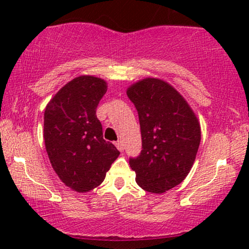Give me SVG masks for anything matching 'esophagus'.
<instances>
[{"mask_svg": "<svg viewBox=\"0 0 249 249\" xmlns=\"http://www.w3.org/2000/svg\"><path fill=\"white\" fill-rule=\"evenodd\" d=\"M115 146H117V148L119 149V151H120V152H122V151H124V142H122L121 141H118L117 142H115Z\"/></svg>", "mask_w": 249, "mask_h": 249, "instance_id": "34e87169", "label": "esophagus"}]
</instances>
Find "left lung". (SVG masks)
<instances>
[{"mask_svg": "<svg viewBox=\"0 0 249 249\" xmlns=\"http://www.w3.org/2000/svg\"><path fill=\"white\" fill-rule=\"evenodd\" d=\"M138 113L142 151L129 159L136 182L161 194L179 185L188 175L200 142L196 115L183 97L165 81L146 78L128 88Z\"/></svg>", "mask_w": 249, "mask_h": 249, "instance_id": "left-lung-1", "label": "left lung"}]
</instances>
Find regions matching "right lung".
Instances as JSON below:
<instances>
[{"label":"right lung","instance_id":"1","mask_svg":"<svg viewBox=\"0 0 249 249\" xmlns=\"http://www.w3.org/2000/svg\"><path fill=\"white\" fill-rule=\"evenodd\" d=\"M107 87L101 78H74L57 91L44 113V139L51 164L66 186L79 193L101 185L120 154L103 138L96 117Z\"/></svg>","mask_w":249,"mask_h":249}]
</instances>
